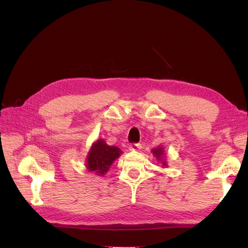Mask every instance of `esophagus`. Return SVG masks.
I'll return each instance as SVG.
<instances>
[{
  "instance_id": "obj_1",
  "label": "esophagus",
  "mask_w": 248,
  "mask_h": 248,
  "mask_svg": "<svg viewBox=\"0 0 248 248\" xmlns=\"http://www.w3.org/2000/svg\"><path fill=\"white\" fill-rule=\"evenodd\" d=\"M141 148L140 144H131L129 147L130 151H139V150Z\"/></svg>"
}]
</instances>
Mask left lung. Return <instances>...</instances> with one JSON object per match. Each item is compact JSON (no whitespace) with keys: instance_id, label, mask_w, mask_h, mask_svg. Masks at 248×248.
<instances>
[{"instance_id":"8db88e82","label":"left lung","mask_w":248,"mask_h":248,"mask_svg":"<svg viewBox=\"0 0 248 248\" xmlns=\"http://www.w3.org/2000/svg\"><path fill=\"white\" fill-rule=\"evenodd\" d=\"M152 153L153 155L156 157L157 160H159L163 167H167V161L166 159L163 158V154H164V150L162 147H158V148H155L152 149Z\"/></svg>"}]
</instances>
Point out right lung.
<instances>
[{
	"label": "right lung",
	"instance_id": "add662e5",
	"mask_svg": "<svg viewBox=\"0 0 248 248\" xmlns=\"http://www.w3.org/2000/svg\"><path fill=\"white\" fill-rule=\"evenodd\" d=\"M121 154L122 151L118 147L108 146L103 140L99 139L90 149L86 167L88 170L96 172V175L103 176Z\"/></svg>",
	"mask_w": 248,
	"mask_h": 248
}]
</instances>
